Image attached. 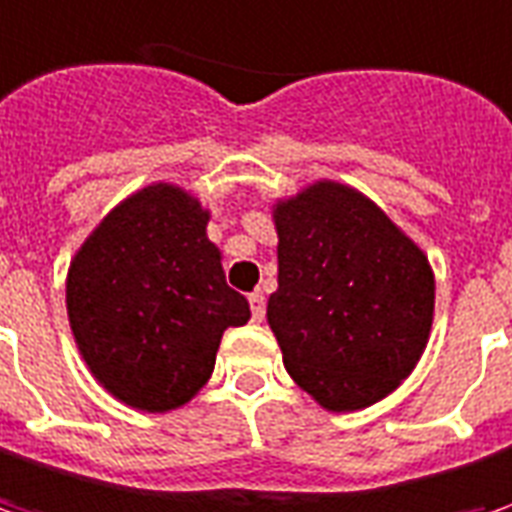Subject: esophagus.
I'll return each instance as SVG.
<instances>
[{"label": "esophagus", "instance_id": "obj_1", "mask_svg": "<svg viewBox=\"0 0 512 512\" xmlns=\"http://www.w3.org/2000/svg\"><path fill=\"white\" fill-rule=\"evenodd\" d=\"M249 309H252V321H263V315H266V298H263V292H252L249 295Z\"/></svg>", "mask_w": 512, "mask_h": 512}]
</instances>
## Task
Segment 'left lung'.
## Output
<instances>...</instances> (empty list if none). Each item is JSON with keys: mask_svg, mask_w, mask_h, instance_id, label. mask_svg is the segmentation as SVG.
<instances>
[{"mask_svg": "<svg viewBox=\"0 0 512 512\" xmlns=\"http://www.w3.org/2000/svg\"><path fill=\"white\" fill-rule=\"evenodd\" d=\"M272 220L278 292L266 321L283 367L323 410L378 404L430 341V260L367 194L335 180L278 200Z\"/></svg>", "mask_w": 512, "mask_h": 512, "instance_id": "left-lung-1", "label": "left lung"}]
</instances>
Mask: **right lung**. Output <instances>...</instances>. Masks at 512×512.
Instances as JSON below:
<instances>
[{
    "label": "right lung",
    "instance_id": "1",
    "mask_svg": "<svg viewBox=\"0 0 512 512\" xmlns=\"http://www.w3.org/2000/svg\"><path fill=\"white\" fill-rule=\"evenodd\" d=\"M206 226L197 197L151 183L105 214L68 266L65 306L79 355L134 410L189 404L212 378L223 332L252 318Z\"/></svg>",
    "mask_w": 512,
    "mask_h": 512
}]
</instances>
